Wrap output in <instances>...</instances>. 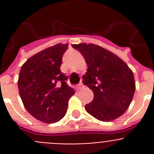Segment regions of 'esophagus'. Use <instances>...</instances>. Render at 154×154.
Returning a JSON list of instances; mask_svg holds the SVG:
<instances>
[{
    "label": "esophagus",
    "mask_w": 154,
    "mask_h": 154,
    "mask_svg": "<svg viewBox=\"0 0 154 154\" xmlns=\"http://www.w3.org/2000/svg\"><path fill=\"white\" fill-rule=\"evenodd\" d=\"M83 87V84H82V82H80L79 84L78 85H77V86H76V88H75V89L77 90V91H78V90H79V89H81Z\"/></svg>",
    "instance_id": "1"
}]
</instances>
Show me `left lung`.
I'll return each instance as SVG.
<instances>
[{
	"label": "left lung",
	"mask_w": 154,
	"mask_h": 154,
	"mask_svg": "<svg viewBox=\"0 0 154 154\" xmlns=\"http://www.w3.org/2000/svg\"><path fill=\"white\" fill-rule=\"evenodd\" d=\"M72 46L88 64L83 83L93 91L94 98L85 105V111L105 122L119 118L129 108L134 94L132 70L118 56L98 45L82 43Z\"/></svg>",
	"instance_id": "1"
}]
</instances>
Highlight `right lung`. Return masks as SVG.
Here are the masks:
<instances>
[{
    "label": "right lung",
    "mask_w": 154,
    "mask_h": 154,
    "mask_svg": "<svg viewBox=\"0 0 154 154\" xmlns=\"http://www.w3.org/2000/svg\"><path fill=\"white\" fill-rule=\"evenodd\" d=\"M68 43H58L29 58L18 78L20 96L26 111L44 123L60 121L66 115L68 101L75 94L60 72Z\"/></svg>",
    "instance_id": "1"
}]
</instances>
